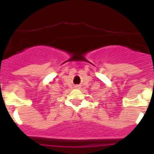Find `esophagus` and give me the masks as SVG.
Segmentation results:
<instances>
[{"instance_id":"esophagus-1","label":"esophagus","mask_w":154,"mask_h":154,"mask_svg":"<svg viewBox=\"0 0 154 154\" xmlns=\"http://www.w3.org/2000/svg\"><path fill=\"white\" fill-rule=\"evenodd\" d=\"M76 88V89H79V85H75V86Z\"/></svg>"}]
</instances>
